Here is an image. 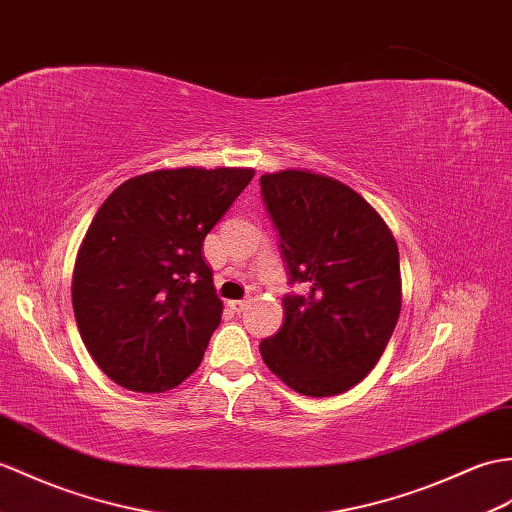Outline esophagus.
Instances as JSON below:
<instances>
[{"mask_svg":"<svg viewBox=\"0 0 512 512\" xmlns=\"http://www.w3.org/2000/svg\"><path fill=\"white\" fill-rule=\"evenodd\" d=\"M248 303H251L248 299H242V301H229V307H231L233 312H244L246 307H248Z\"/></svg>","mask_w":512,"mask_h":512,"instance_id":"34e87169","label":"esophagus"}]
</instances>
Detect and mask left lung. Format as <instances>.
Segmentation results:
<instances>
[{
	"instance_id": "left-lung-1",
	"label": "left lung",
	"mask_w": 512,
	"mask_h": 512,
	"mask_svg": "<svg viewBox=\"0 0 512 512\" xmlns=\"http://www.w3.org/2000/svg\"><path fill=\"white\" fill-rule=\"evenodd\" d=\"M290 283L285 320L261 340L266 366L307 397L360 384L382 358L401 312L399 248L382 216L351 187L307 170L259 178Z\"/></svg>"
}]
</instances>
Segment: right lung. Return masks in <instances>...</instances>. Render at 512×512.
I'll list each match as a JSON object with an SVG mask.
<instances>
[{
  "instance_id": "1",
  "label": "right lung",
  "mask_w": 512,
  "mask_h": 512,
  "mask_svg": "<svg viewBox=\"0 0 512 512\" xmlns=\"http://www.w3.org/2000/svg\"><path fill=\"white\" fill-rule=\"evenodd\" d=\"M253 176L157 170L102 202L76 257L71 305L87 351L115 384L163 392L200 366L222 316L202 242Z\"/></svg>"
}]
</instances>
